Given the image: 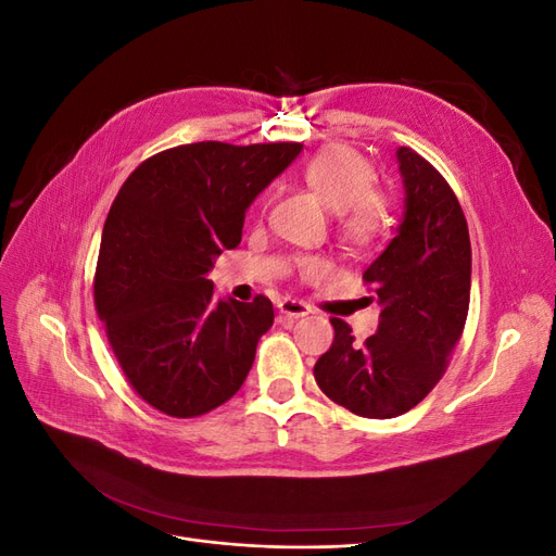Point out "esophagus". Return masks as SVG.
I'll use <instances>...</instances> for the list:
<instances>
[{
	"instance_id": "34e87169",
	"label": "esophagus",
	"mask_w": 556,
	"mask_h": 556,
	"mask_svg": "<svg viewBox=\"0 0 556 556\" xmlns=\"http://www.w3.org/2000/svg\"><path fill=\"white\" fill-rule=\"evenodd\" d=\"M278 311H280L285 317H290V319L304 317V315H308V313H311V311H308V306H306V304H301V301H296V299H282L280 304H278Z\"/></svg>"
}]
</instances>
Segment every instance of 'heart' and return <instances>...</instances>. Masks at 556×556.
Wrapping results in <instances>:
<instances>
[{"instance_id":"heart-1","label":"heart","mask_w":556,"mask_h":556,"mask_svg":"<svg viewBox=\"0 0 556 556\" xmlns=\"http://www.w3.org/2000/svg\"><path fill=\"white\" fill-rule=\"evenodd\" d=\"M304 180L325 206L339 213V231L352 248L371 245L390 223V201L371 188L376 172L371 162L350 146L319 150L304 166ZM327 262L306 257L299 262L301 278L327 274Z\"/></svg>"}]
</instances>
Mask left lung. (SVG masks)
I'll use <instances>...</instances> for the list:
<instances>
[{
    "mask_svg": "<svg viewBox=\"0 0 556 556\" xmlns=\"http://www.w3.org/2000/svg\"><path fill=\"white\" fill-rule=\"evenodd\" d=\"M406 213L396 237L366 268L380 304L378 331L357 343L333 317V343L315 380L350 413L387 419L408 413L445 374L470 299V239L447 180L413 148L396 150Z\"/></svg>",
    "mask_w": 556,
    "mask_h": 556,
    "instance_id": "1",
    "label": "left lung"
}]
</instances>
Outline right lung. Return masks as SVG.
Segmentation results:
<instances>
[{
	"label": "right lung",
	"instance_id": "1",
	"mask_svg": "<svg viewBox=\"0 0 556 556\" xmlns=\"http://www.w3.org/2000/svg\"><path fill=\"white\" fill-rule=\"evenodd\" d=\"M301 143L169 148L129 174L109 211L94 306L125 378L172 417L223 406L255 362L274 304L213 299L208 271L241 243L248 206Z\"/></svg>",
	"mask_w": 556,
	"mask_h": 556
}]
</instances>
